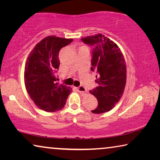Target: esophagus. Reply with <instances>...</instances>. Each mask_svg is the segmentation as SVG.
<instances>
[{"mask_svg": "<svg viewBox=\"0 0 160 160\" xmlns=\"http://www.w3.org/2000/svg\"><path fill=\"white\" fill-rule=\"evenodd\" d=\"M78 91L80 93H82V94H83V93H85V92H86V89L84 88L83 86H80V87H78Z\"/></svg>", "mask_w": 160, "mask_h": 160, "instance_id": "34e87169", "label": "esophagus"}]
</instances>
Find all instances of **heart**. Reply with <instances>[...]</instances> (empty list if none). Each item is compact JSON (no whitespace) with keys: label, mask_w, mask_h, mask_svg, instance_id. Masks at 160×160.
Instances as JSON below:
<instances>
[{"label":"heart","mask_w":160,"mask_h":160,"mask_svg":"<svg viewBox=\"0 0 160 160\" xmlns=\"http://www.w3.org/2000/svg\"><path fill=\"white\" fill-rule=\"evenodd\" d=\"M81 48H85V47H81Z\"/></svg>","instance_id":"obj_1"}]
</instances>
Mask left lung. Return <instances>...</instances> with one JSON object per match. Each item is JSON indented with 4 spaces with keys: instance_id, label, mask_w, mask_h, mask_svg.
Here are the masks:
<instances>
[{
    "instance_id": "left-lung-1",
    "label": "left lung",
    "mask_w": 160,
    "mask_h": 160,
    "mask_svg": "<svg viewBox=\"0 0 160 160\" xmlns=\"http://www.w3.org/2000/svg\"><path fill=\"white\" fill-rule=\"evenodd\" d=\"M93 47L91 70H96L95 82L98 86L90 90L98 101L94 113H103L112 110L123 95L126 82V66L123 53L114 42L97 34L81 39Z\"/></svg>"
}]
</instances>
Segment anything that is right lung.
Here are the masks:
<instances>
[{
    "instance_id": "1",
    "label": "right lung",
    "mask_w": 160,
    "mask_h": 160,
    "mask_svg": "<svg viewBox=\"0 0 160 160\" xmlns=\"http://www.w3.org/2000/svg\"><path fill=\"white\" fill-rule=\"evenodd\" d=\"M72 41V39L47 37L28 56L24 75L26 90L36 106L45 112L63 109L72 91L70 87L58 85L56 75L60 66L59 51Z\"/></svg>"
}]
</instances>
